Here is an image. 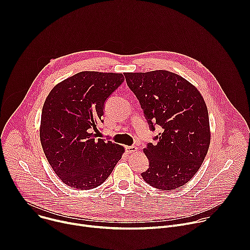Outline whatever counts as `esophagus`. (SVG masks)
<instances>
[{
  "label": "esophagus",
  "instance_id": "34e87169",
  "mask_svg": "<svg viewBox=\"0 0 250 250\" xmlns=\"http://www.w3.org/2000/svg\"><path fill=\"white\" fill-rule=\"evenodd\" d=\"M125 150H126V152H128V153H133V152H136V151H137V147L134 146H126V147H125Z\"/></svg>",
  "mask_w": 250,
  "mask_h": 250
}]
</instances>
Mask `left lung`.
<instances>
[{"instance_id":"obj_1","label":"left lung","mask_w":250,"mask_h":250,"mask_svg":"<svg viewBox=\"0 0 250 250\" xmlns=\"http://www.w3.org/2000/svg\"><path fill=\"white\" fill-rule=\"evenodd\" d=\"M150 129L162 127L144 152L149 168L141 174L150 186L172 191L188 183L200 169L210 142L208 114L198 89L165 70L125 73Z\"/></svg>"}]
</instances>
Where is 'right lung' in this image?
I'll return each mask as SVG.
<instances>
[{"instance_id":"add662e5","label":"right lung","mask_w":250,"mask_h":250,"mask_svg":"<svg viewBox=\"0 0 250 250\" xmlns=\"http://www.w3.org/2000/svg\"><path fill=\"white\" fill-rule=\"evenodd\" d=\"M124 80L122 73L83 71L58 83L44 102L42 146L53 171L71 188L100 186L125 152L124 146L93 133L103 123L105 100Z\"/></svg>"}]
</instances>
